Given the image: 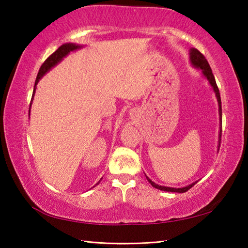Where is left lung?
I'll return each mask as SVG.
<instances>
[{
    "label": "left lung",
    "instance_id": "left-lung-1",
    "mask_svg": "<svg viewBox=\"0 0 248 248\" xmlns=\"http://www.w3.org/2000/svg\"><path fill=\"white\" fill-rule=\"evenodd\" d=\"M189 62H191V65L196 68V69H200L202 72L203 77L207 78L208 82L210 85H211L213 92L215 93V97L217 99V103H218V114H219V133H218V149H219V146H220V136H222V101H220V96H219V91H218V87L217 85V82H215V78L214 76L212 73L211 70V67H210L208 61L205 60V57L200 53V52L195 49L192 48L189 50ZM146 176V175H145ZM147 180L149 181V183L151 184L152 186L157 188V189H161V191H165V192H172V193H186V191H188L189 188L193 187L195 184L197 183V181H195L191 184H188L186 186H183V187H170V186H159V184L155 183L154 181L149 179L148 177L146 176Z\"/></svg>",
    "mask_w": 248,
    "mask_h": 248
}]
</instances>
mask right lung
<instances>
[{
	"instance_id": "obj_1",
	"label": "right lung",
	"mask_w": 248,
	"mask_h": 248,
	"mask_svg": "<svg viewBox=\"0 0 248 248\" xmlns=\"http://www.w3.org/2000/svg\"><path fill=\"white\" fill-rule=\"evenodd\" d=\"M82 46H83L73 44V43L64 44V45H62L60 48L54 52L53 54H51L48 57V59L45 61L44 64L41 65L40 69L38 71V75H37V78H36L35 86H34V92H33V97H31V101H33V99H34V94H35V92H36V86H37V84H38L40 78H43L46 72H49L52 69V68L55 67L57 64H59V62H61L62 60H64V57H66L68 54L70 53V52H73V51H76V50L81 49ZM31 105H30V109H29V115L31 113ZM99 182L97 184H99ZM97 184H96V186H97Z\"/></svg>"
}]
</instances>
